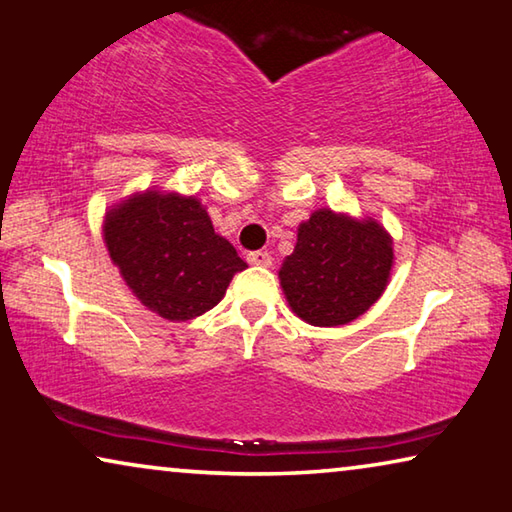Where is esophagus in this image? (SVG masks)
I'll return each mask as SVG.
<instances>
[{
  "instance_id": "34e87169",
  "label": "esophagus",
  "mask_w": 512,
  "mask_h": 512,
  "mask_svg": "<svg viewBox=\"0 0 512 512\" xmlns=\"http://www.w3.org/2000/svg\"><path fill=\"white\" fill-rule=\"evenodd\" d=\"M246 259H248V264H253V266H266V269H269V266L273 264V257H271L269 253H266V250H255V253H248Z\"/></svg>"
}]
</instances>
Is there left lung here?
I'll use <instances>...</instances> for the list:
<instances>
[{
  "mask_svg": "<svg viewBox=\"0 0 512 512\" xmlns=\"http://www.w3.org/2000/svg\"><path fill=\"white\" fill-rule=\"evenodd\" d=\"M391 236L375 220H352L329 209L299 227L294 253L280 269L292 310L312 326L354 322L386 289L393 266Z\"/></svg>",
  "mask_w": 512,
  "mask_h": 512,
  "instance_id": "left-lung-1",
  "label": "left lung"
}]
</instances>
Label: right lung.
<instances>
[{"label": "right lung", "instance_id": "add662e5", "mask_svg": "<svg viewBox=\"0 0 512 512\" xmlns=\"http://www.w3.org/2000/svg\"><path fill=\"white\" fill-rule=\"evenodd\" d=\"M103 232L126 285L170 322L211 310L248 266L195 197L137 195L108 213Z\"/></svg>", "mask_w": 512, "mask_h": 512}]
</instances>
